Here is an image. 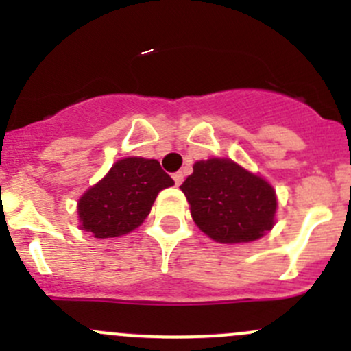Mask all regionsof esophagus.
I'll use <instances>...</instances> for the list:
<instances>
[{"instance_id": "esophagus-1", "label": "esophagus", "mask_w": 351, "mask_h": 351, "mask_svg": "<svg viewBox=\"0 0 351 351\" xmlns=\"http://www.w3.org/2000/svg\"><path fill=\"white\" fill-rule=\"evenodd\" d=\"M173 180H175L176 186H180V185H182V183H183V173H182V171L175 173V175H173Z\"/></svg>"}]
</instances>
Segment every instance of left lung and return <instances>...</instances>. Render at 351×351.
I'll return each mask as SVG.
<instances>
[{"label": "left lung", "instance_id": "1", "mask_svg": "<svg viewBox=\"0 0 351 351\" xmlns=\"http://www.w3.org/2000/svg\"><path fill=\"white\" fill-rule=\"evenodd\" d=\"M180 189L195 224L217 243L256 241L275 224L274 186L231 159L197 161Z\"/></svg>", "mask_w": 351, "mask_h": 351}]
</instances>
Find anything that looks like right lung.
Returning <instances> with one entry per match:
<instances>
[{"label":"right lung","mask_w":351,"mask_h":351,"mask_svg":"<svg viewBox=\"0 0 351 351\" xmlns=\"http://www.w3.org/2000/svg\"><path fill=\"white\" fill-rule=\"evenodd\" d=\"M173 185L156 159H119L77 202L81 229L100 239L127 234L143 224L158 193Z\"/></svg>","instance_id":"1"}]
</instances>
